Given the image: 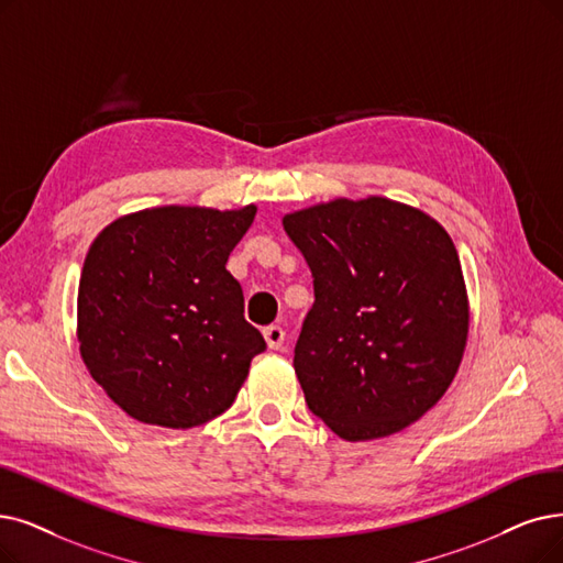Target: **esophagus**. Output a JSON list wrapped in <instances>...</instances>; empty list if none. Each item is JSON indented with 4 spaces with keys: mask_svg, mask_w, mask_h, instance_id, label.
<instances>
[{
    "mask_svg": "<svg viewBox=\"0 0 563 563\" xmlns=\"http://www.w3.org/2000/svg\"><path fill=\"white\" fill-rule=\"evenodd\" d=\"M263 336H265V344H267V349L277 351V349H282V346H284L286 332H284V328H279V325H267V328L263 330Z\"/></svg>",
    "mask_w": 563,
    "mask_h": 563,
    "instance_id": "obj_1",
    "label": "esophagus"
}]
</instances>
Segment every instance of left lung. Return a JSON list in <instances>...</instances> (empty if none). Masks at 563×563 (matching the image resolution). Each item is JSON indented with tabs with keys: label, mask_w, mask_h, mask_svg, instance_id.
Masks as SVG:
<instances>
[{
	"label": "left lung",
	"mask_w": 563,
	"mask_h": 563,
	"mask_svg": "<svg viewBox=\"0 0 563 563\" xmlns=\"http://www.w3.org/2000/svg\"><path fill=\"white\" fill-rule=\"evenodd\" d=\"M282 223L313 277L294 357L307 407L346 441L401 432L451 388L466 349L451 235L384 196L334 198Z\"/></svg>",
	"instance_id": "left-lung-1"
}]
</instances>
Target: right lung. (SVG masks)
I'll list each match as a JSON object with an SVG mask.
<instances>
[{
    "label": "right lung",
    "instance_id": "right-lung-1",
    "mask_svg": "<svg viewBox=\"0 0 563 563\" xmlns=\"http://www.w3.org/2000/svg\"><path fill=\"white\" fill-rule=\"evenodd\" d=\"M256 206H164L95 238L78 286L80 357L122 411L189 430L227 411L265 351L227 269Z\"/></svg>",
    "mask_w": 563,
    "mask_h": 563
}]
</instances>
